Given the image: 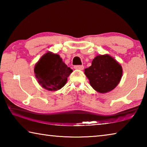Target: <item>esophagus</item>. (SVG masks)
<instances>
[{
  "label": "esophagus",
  "mask_w": 147,
  "mask_h": 147,
  "mask_svg": "<svg viewBox=\"0 0 147 147\" xmlns=\"http://www.w3.org/2000/svg\"><path fill=\"white\" fill-rule=\"evenodd\" d=\"M74 68L75 69H78V70H83L84 69V65H75L74 67Z\"/></svg>",
  "instance_id": "esophagus-1"
}]
</instances>
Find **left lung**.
I'll return each mask as SVG.
<instances>
[{"instance_id":"obj_1","label":"left lung","mask_w":147,"mask_h":147,"mask_svg":"<svg viewBox=\"0 0 147 147\" xmlns=\"http://www.w3.org/2000/svg\"><path fill=\"white\" fill-rule=\"evenodd\" d=\"M94 90L100 93L111 91L120 82L123 69L115 59L108 54L96 56L91 65L84 71Z\"/></svg>"}]
</instances>
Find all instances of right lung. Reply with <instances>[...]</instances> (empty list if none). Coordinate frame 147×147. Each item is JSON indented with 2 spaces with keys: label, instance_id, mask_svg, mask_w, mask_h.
<instances>
[{
  "label": "right lung",
  "instance_id": "right-lung-1",
  "mask_svg": "<svg viewBox=\"0 0 147 147\" xmlns=\"http://www.w3.org/2000/svg\"><path fill=\"white\" fill-rule=\"evenodd\" d=\"M73 70L62 61L58 54L48 52L41 57L34 67L39 84L49 91H57L65 85Z\"/></svg>",
  "mask_w": 147,
  "mask_h": 147
}]
</instances>
